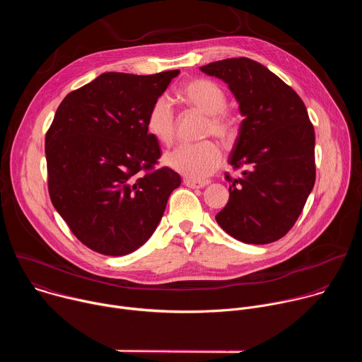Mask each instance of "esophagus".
Here are the masks:
<instances>
[{
    "mask_svg": "<svg viewBox=\"0 0 362 362\" xmlns=\"http://www.w3.org/2000/svg\"><path fill=\"white\" fill-rule=\"evenodd\" d=\"M183 183H185L187 187H190V189H202V187L209 185L208 180H193V179H185Z\"/></svg>",
    "mask_w": 362,
    "mask_h": 362,
    "instance_id": "1",
    "label": "esophagus"
}]
</instances>
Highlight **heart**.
Segmentation results:
<instances>
[{"label":"heart","mask_w":362,"mask_h":362,"mask_svg":"<svg viewBox=\"0 0 362 362\" xmlns=\"http://www.w3.org/2000/svg\"><path fill=\"white\" fill-rule=\"evenodd\" d=\"M180 95L186 105L206 115L203 133L214 134L226 141L233 136V119L223 112L226 106V95L219 84L212 80L196 78L186 83ZM147 132L169 146L175 137V112L169 95L162 94L151 103L146 117ZM165 163L175 172L187 179L200 180L212 175L222 163L221 148L211 140L194 144H180L165 154Z\"/></svg>","instance_id":"heart-1"}]
</instances>
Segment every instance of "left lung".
I'll use <instances>...</instances> for the list:
<instances>
[{
    "mask_svg": "<svg viewBox=\"0 0 362 362\" xmlns=\"http://www.w3.org/2000/svg\"><path fill=\"white\" fill-rule=\"evenodd\" d=\"M225 81L243 120L229 163V202L216 215L232 238L267 245L285 236L315 183V132L300 97L265 66L246 57L200 67Z\"/></svg>",
    "mask_w": 362,
    "mask_h": 362,
    "instance_id": "1",
    "label": "left lung"
}]
</instances>
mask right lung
<instances>
[{
	"label": "right lung",
	"mask_w": 362,
	"mask_h": 362,
	"mask_svg": "<svg viewBox=\"0 0 362 362\" xmlns=\"http://www.w3.org/2000/svg\"><path fill=\"white\" fill-rule=\"evenodd\" d=\"M180 71L103 73L71 91L45 134L48 192L91 250L123 256L156 230L180 176L154 168L160 144L146 129L151 103Z\"/></svg>",
	"instance_id": "1"
}]
</instances>
